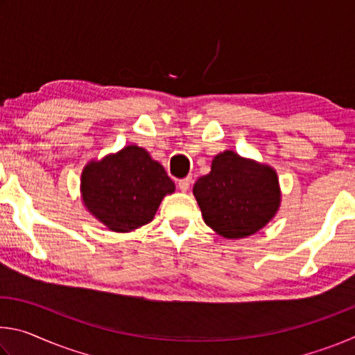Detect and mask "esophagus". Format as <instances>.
Returning <instances> with one entry per match:
<instances>
[{
    "label": "esophagus",
    "instance_id": "34e87169",
    "mask_svg": "<svg viewBox=\"0 0 355 355\" xmlns=\"http://www.w3.org/2000/svg\"><path fill=\"white\" fill-rule=\"evenodd\" d=\"M189 186H191V177H186V178L178 180V188H180V191H183V192L188 191Z\"/></svg>",
    "mask_w": 355,
    "mask_h": 355
}]
</instances>
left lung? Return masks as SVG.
Segmentation results:
<instances>
[{
  "mask_svg": "<svg viewBox=\"0 0 355 355\" xmlns=\"http://www.w3.org/2000/svg\"><path fill=\"white\" fill-rule=\"evenodd\" d=\"M192 192L207 225L233 239L254 235L280 205L275 171L230 150L216 156L211 172L197 180Z\"/></svg>",
  "mask_w": 355,
  "mask_h": 355,
  "instance_id": "obj_1",
  "label": "left lung"
}]
</instances>
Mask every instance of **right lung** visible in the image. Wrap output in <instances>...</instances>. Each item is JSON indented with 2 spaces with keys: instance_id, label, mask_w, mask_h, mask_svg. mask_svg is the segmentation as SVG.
<instances>
[{
  "instance_id": "add662e5",
  "label": "right lung",
  "mask_w": 355,
  "mask_h": 355,
  "mask_svg": "<svg viewBox=\"0 0 355 355\" xmlns=\"http://www.w3.org/2000/svg\"><path fill=\"white\" fill-rule=\"evenodd\" d=\"M173 189L164 167L137 146L92 161L81 177L84 205L112 232L148 224L163 197Z\"/></svg>"
}]
</instances>
